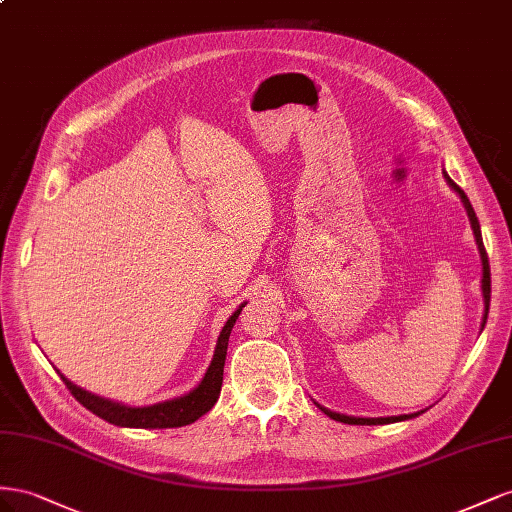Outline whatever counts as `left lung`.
Here are the masks:
<instances>
[{
    "label": "left lung",
    "mask_w": 512,
    "mask_h": 512,
    "mask_svg": "<svg viewBox=\"0 0 512 512\" xmlns=\"http://www.w3.org/2000/svg\"><path fill=\"white\" fill-rule=\"evenodd\" d=\"M446 182L450 184L452 191H455L463 206L467 210V216H470V223H472V229H474V238H476V244H478V251H480V259H483V298H485V315H483V328L487 324V315H489V300H491V270H489V257H487V251H485V244H483V233H480V225H478V218H476V212L472 208L470 199H467V195L461 191V188L450 180V175L444 173ZM321 412H324L326 416H330L332 420H339V422H345V425H390V422H401V420H410V418H416L420 416L422 412H414V414H403V416H386V418H356V416H345V414H337V412H330L326 410V407L317 405Z\"/></svg>",
    "instance_id": "1"
}]
</instances>
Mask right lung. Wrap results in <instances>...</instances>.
<instances>
[{
  "mask_svg": "<svg viewBox=\"0 0 512 512\" xmlns=\"http://www.w3.org/2000/svg\"><path fill=\"white\" fill-rule=\"evenodd\" d=\"M242 306H238V311H233V315L223 326L221 334H218L214 358L210 362L206 375H203V379L199 382V386L193 388L191 392L182 394V397H175L163 403H154L148 407H130V405L115 403L111 399H102L98 394L87 392L77 384H72L70 379L64 377L62 373L60 377L64 379L66 388L72 392V397H75L83 407H87V410L96 414L98 418L111 422V425L130 427V429H173V427L191 425V422H195L203 414H208L214 407V403L218 401V394H221V386H223V369H225V358H227L229 334L233 324H236Z\"/></svg>",
  "mask_w": 512,
  "mask_h": 512,
  "instance_id": "right-lung-1",
  "label": "right lung"
}]
</instances>
